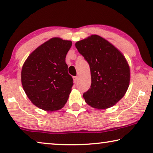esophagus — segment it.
<instances>
[{"instance_id":"esophagus-1","label":"esophagus","mask_w":153,"mask_h":153,"mask_svg":"<svg viewBox=\"0 0 153 153\" xmlns=\"http://www.w3.org/2000/svg\"><path fill=\"white\" fill-rule=\"evenodd\" d=\"M73 79H74V83H77V81H78V76H73Z\"/></svg>"}]
</instances>
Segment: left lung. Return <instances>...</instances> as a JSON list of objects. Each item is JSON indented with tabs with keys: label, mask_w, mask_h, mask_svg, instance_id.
Wrapping results in <instances>:
<instances>
[{
	"label": "left lung",
	"mask_w": 153,
	"mask_h": 153,
	"mask_svg": "<svg viewBox=\"0 0 153 153\" xmlns=\"http://www.w3.org/2000/svg\"><path fill=\"white\" fill-rule=\"evenodd\" d=\"M75 47L91 69V85L83 95L85 102L97 109L114 106L129 85L130 69L126 58L111 43L97 35L76 42Z\"/></svg>",
	"instance_id": "1"
}]
</instances>
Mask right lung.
I'll return each instance as SVG.
<instances>
[{
	"instance_id": "obj_1",
	"label": "right lung",
	"mask_w": 153,
	"mask_h": 153,
	"mask_svg": "<svg viewBox=\"0 0 153 153\" xmlns=\"http://www.w3.org/2000/svg\"><path fill=\"white\" fill-rule=\"evenodd\" d=\"M72 42L53 37L35 49L23 65L22 83L27 97L47 111L61 109L73 85L65 57Z\"/></svg>"
}]
</instances>
